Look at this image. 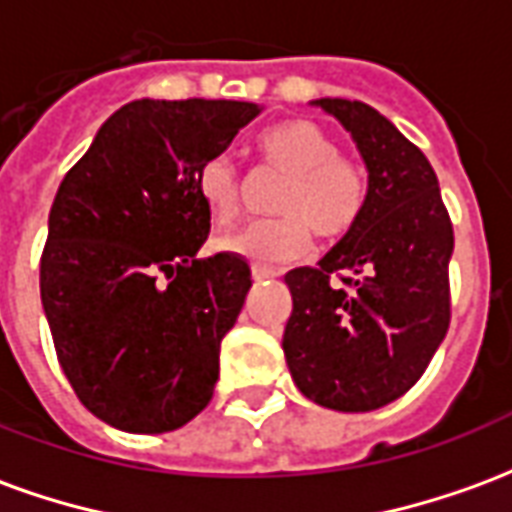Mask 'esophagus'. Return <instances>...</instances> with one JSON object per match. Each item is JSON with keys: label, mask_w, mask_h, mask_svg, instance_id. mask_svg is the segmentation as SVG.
<instances>
[{"label": "esophagus", "mask_w": 512, "mask_h": 512, "mask_svg": "<svg viewBox=\"0 0 512 512\" xmlns=\"http://www.w3.org/2000/svg\"><path fill=\"white\" fill-rule=\"evenodd\" d=\"M274 277H277V271H274V268L252 266V279H255V282H263V279H274Z\"/></svg>", "instance_id": "esophagus-1"}]
</instances>
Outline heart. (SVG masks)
I'll return each instance as SVG.
<instances>
[{
  "instance_id": "heart-1",
  "label": "heart",
  "mask_w": 512,
  "mask_h": 512,
  "mask_svg": "<svg viewBox=\"0 0 512 512\" xmlns=\"http://www.w3.org/2000/svg\"><path fill=\"white\" fill-rule=\"evenodd\" d=\"M268 167L288 172L274 197L279 216L255 219L224 235L219 246L252 263H288L310 249V230L323 241H340L356 230L367 208V175L312 120H288L257 139ZM197 197L213 222H233L241 175L227 156L208 158L194 178Z\"/></svg>"
}]
</instances>
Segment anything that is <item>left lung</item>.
I'll return each mask as SVG.
<instances>
[{
    "label": "left lung",
    "mask_w": 512,
    "mask_h": 512,
    "mask_svg": "<svg viewBox=\"0 0 512 512\" xmlns=\"http://www.w3.org/2000/svg\"><path fill=\"white\" fill-rule=\"evenodd\" d=\"M367 167V208L318 268L285 274L293 312L282 334L304 397L373 411L406 395L450 329L452 222L430 161L373 106L318 98ZM337 273L343 286L328 282Z\"/></svg>",
    "instance_id": "left-lung-1"
}]
</instances>
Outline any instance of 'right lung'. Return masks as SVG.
Wrapping results in <instances>:
<instances>
[{
	"mask_svg": "<svg viewBox=\"0 0 512 512\" xmlns=\"http://www.w3.org/2000/svg\"><path fill=\"white\" fill-rule=\"evenodd\" d=\"M257 115L246 101H131L62 178L40 301L62 373L112 428L167 433L211 403L252 271L230 252L197 257L211 213L194 178Z\"/></svg>",
	"mask_w": 512,
	"mask_h": 512,
	"instance_id": "add662e5",
	"label": "right lung"
}]
</instances>
